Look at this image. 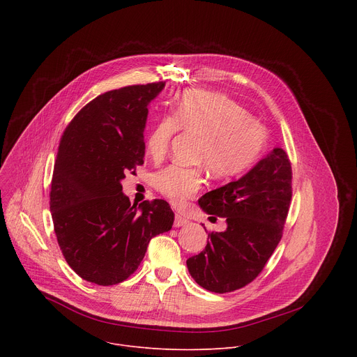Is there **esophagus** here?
I'll use <instances>...</instances> for the list:
<instances>
[{
  "label": "esophagus",
  "mask_w": 357,
  "mask_h": 357,
  "mask_svg": "<svg viewBox=\"0 0 357 357\" xmlns=\"http://www.w3.org/2000/svg\"><path fill=\"white\" fill-rule=\"evenodd\" d=\"M188 223H189V220L185 219L183 216H181V215H176V216H175V222H174V226H175V227H182V226H186Z\"/></svg>",
  "instance_id": "obj_1"
}]
</instances>
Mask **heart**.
<instances>
[{
  "instance_id": "b5f03b06",
  "label": "heart",
  "mask_w": 357,
  "mask_h": 357,
  "mask_svg": "<svg viewBox=\"0 0 357 357\" xmlns=\"http://www.w3.org/2000/svg\"><path fill=\"white\" fill-rule=\"evenodd\" d=\"M182 128L200 135L196 162L220 178L245 172L264 152L267 130L234 100L212 91L188 90L176 101L174 114L155 120L146 137L152 157H162L171 138ZM203 183L200 168L169 165L154 176V186L174 205L193 196Z\"/></svg>"
}]
</instances>
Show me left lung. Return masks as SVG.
<instances>
[{
    "instance_id": "left-lung-1",
    "label": "left lung",
    "mask_w": 357,
    "mask_h": 357,
    "mask_svg": "<svg viewBox=\"0 0 357 357\" xmlns=\"http://www.w3.org/2000/svg\"><path fill=\"white\" fill-rule=\"evenodd\" d=\"M291 183L287 152L274 148L240 179L199 199L202 211L227 223L225 231L211 233L205 250L186 261L200 287L216 294L231 292L263 271L282 237Z\"/></svg>"
}]
</instances>
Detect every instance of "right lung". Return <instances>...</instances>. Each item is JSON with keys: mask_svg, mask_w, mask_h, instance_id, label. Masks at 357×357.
Listing matches in <instances>:
<instances>
[{"mask_svg": "<svg viewBox=\"0 0 357 357\" xmlns=\"http://www.w3.org/2000/svg\"><path fill=\"white\" fill-rule=\"evenodd\" d=\"M165 82L137 84L97 96L66 127L56 155L50 213L70 268L97 285L127 280L149 240L172 229L164 199L131 205L121 181L144 164L148 105Z\"/></svg>", "mask_w": 357, "mask_h": 357, "instance_id": "right-lung-1", "label": "right lung"}]
</instances>
